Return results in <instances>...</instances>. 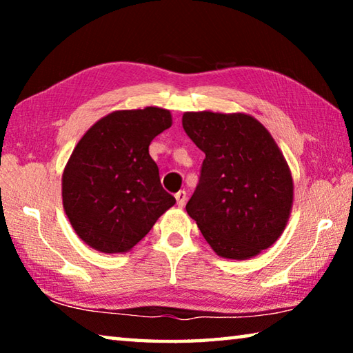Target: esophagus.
I'll return each instance as SVG.
<instances>
[{"label":"esophagus","instance_id":"1","mask_svg":"<svg viewBox=\"0 0 353 353\" xmlns=\"http://www.w3.org/2000/svg\"><path fill=\"white\" fill-rule=\"evenodd\" d=\"M176 201L179 207H183L185 202H187V193L185 191H179V193H176Z\"/></svg>","mask_w":353,"mask_h":353}]
</instances>
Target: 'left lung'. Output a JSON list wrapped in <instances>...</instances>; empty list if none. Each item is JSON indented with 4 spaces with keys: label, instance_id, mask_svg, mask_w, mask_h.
<instances>
[{
    "label": "left lung",
    "instance_id": "8db88e82",
    "mask_svg": "<svg viewBox=\"0 0 353 353\" xmlns=\"http://www.w3.org/2000/svg\"><path fill=\"white\" fill-rule=\"evenodd\" d=\"M182 126L205 154L187 204L210 248L248 260L271 248L292 210L291 170L272 135L248 113L185 112Z\"/></svg>",
    "mask_w": 353,
    "mask_h": 353
}]
</instances>
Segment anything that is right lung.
Returning a JSON list of instances; mask_svg holds the SVG:
<instances>
[{"instance_id": "add662e5", "label": "right lung", "mask_w": 353, "mask_h": 353, "mask_svg": "<svg viewBox=\"0 0 353 353\" xmlns=\"http://www.w3.org/2000/svg\"><path fill=\"white\" fill-rule=\"evenodd\" d=\"M171 124V112L160 107L115 110L77 141L62 174V202L92 249L129 252L176 204L149 155L151 141Z\"/></svg>"}]
</instances>
